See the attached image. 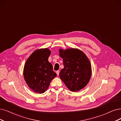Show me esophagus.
I'll list each match as a JSON object with an SVG mask.
<instances>
[{"label":"esophagus","instance_id":"34e87169","mask_svg":"<svg viewBox=\"0 0 121 121\" xmlns=\"http://www.w3.org/2000/svg\"><path fill=\"white\" fill-rule=\"evenodd\" d=\"M56 74H57V75L58 76L59 75V71H56Z\"/></svg>","mask_w":121,"mask_h":121}]
</instances>
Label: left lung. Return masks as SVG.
<instances>
[{"label":"left lung","mask_w":121,"mask_h":121,"mask_svg":"<svg viewBox=\"0 0 121 121\" xmlns=\"http://www.w3.org/2000/svg\"><path fill=\"white\" fill-rule=\"evenodd\" d=\"M63 58L64 68L59 74L60 79L72 92H77L85 87L90 81L92 69L88 58L78 49H59Z\"/></svg>","instance_id":"obj_1"}]
</instances>
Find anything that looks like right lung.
<instances>
[{
    "instance_id": "right-lung-1",
    "label": "right lung",
    "mask_w": 121,
    "mask_h": 121,
    "mask_svg": "<svg viewBox=\"0 0 121 121\" xmlns=\"http://www.w3.org/2000/svg\"><path fill=\"white\" fill-rule=\"evenodd\" d=\"M51 51L48 48L34 51L27 60L24 67L23 75L28 87L35 93L45 92L52 80L57 74L52 65L48 61Z\"/></svg>"
}]
</instances>
